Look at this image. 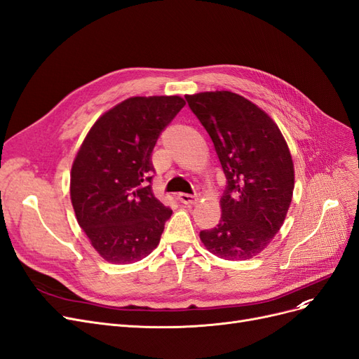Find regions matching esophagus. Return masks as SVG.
<instances>
[{"instance_id":"obj_1","label":"esophagus","mask_w":359,"mask_h":359,"mask_svg":"<svg viewBox=\"0 0 359 359\" xmlns=\"http://www.w3.org/2000/svg\"><path fill=\"white\" fill-rule=\"evenodd\" d=\"M177 200L182 204H184V205H192V204H195L198 201V198L192 196V195H188V194H179L177 195Z\"/></svg>"}]
</instances>
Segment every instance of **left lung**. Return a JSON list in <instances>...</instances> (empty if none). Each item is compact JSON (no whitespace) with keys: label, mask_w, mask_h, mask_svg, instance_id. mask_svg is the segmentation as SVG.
I'll list each match as a JSON object with an SVG mask.
<instances>
[{"label":"left lung","mask_w":359,"mask_h":359,"mask_svg":"<svg viewBox=\"0 0 359 359\" xmlns=\"http://www.w3.org/2000/svg\"><path fill=\"white\" fill-rule=\"evenodd\" d=\"M213 140L226 188L216 228L201 231L204 247L224 260H248L281 229L294 189V164L273 119L232 91L184 96Z\"/></svg>","instance_id":"obj_1"}]
</instances>
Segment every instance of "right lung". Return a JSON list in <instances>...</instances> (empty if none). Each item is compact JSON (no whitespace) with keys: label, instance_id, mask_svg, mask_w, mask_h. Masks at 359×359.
Instances as JSON below:
<instances>
[{"label":"right lung","instance_id":"obj_1","mask_svg":"<svg viewBox=\"0 0 359 359\" xmlns=\"http://www.w3.org/2000/svg\"><path fill=\"white\" fill-rule=\"evenodd\" d=\"M187 104L180 96H136L106 111L79 146L71 170L76 222L99 256L128 264L152 253L171 210L151 188V154Z\"/></svg>","mask_w":359,"mask_h":359}]
</instances>
